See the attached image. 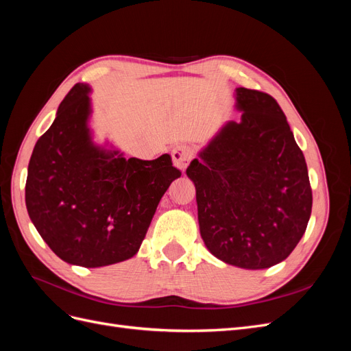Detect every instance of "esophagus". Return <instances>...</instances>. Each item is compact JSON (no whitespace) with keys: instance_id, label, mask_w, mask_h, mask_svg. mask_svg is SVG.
Here are the masks:
<instances>
[{"instance_id":"esophagus-1","label":"esophagus","mask_w":351,"mask_h":351,"mask_svg":"<svg viewBox=\"0 0 351 351\" xmlns=\"http://www.w3.org/2000/svg\"><path fill=\"white\" fill-rule=\"evenodd\" d=\"M171 156H173L174 165L177 168H180V169H184L189 165L190 159L195 156V151H193L192 146L182 143V145L174 146V149L171 152Z\"/></svg>"}]
</instances>
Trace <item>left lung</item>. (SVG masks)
<instances>
[{
    "mask_svg": "<svg viewBox=\"0 0 351 351\" xmlns=\"http://www.w3.org/2000/svg\"><path fill=\"white\" fill-rule=\"evenodd\" d=\"M240 121H230L193 159L200 236L222 262L265 269L303 237L312 189L303 152L271 95L236 89Z\"/></svg>",
    "mask_w": 351,
    "mask_h": 351,
    "instance_id": "1",
    "label": "left lung"
}]
</instances>
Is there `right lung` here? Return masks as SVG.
Instances as JSON below:
<instances>
[{
    "label": "right lung",
    "instance_id": "add662e5",
    "mask_svg": "<svg viewBox=\"0 0 351 351\" xmlns=\"http://www.w3.org/2000/svg\"><path fill=\"white\" fill-rule=\"evenodd\" d=\"M89 90L74 84L36 142L26 208L58 258L98 268L134 256L159 200L182 171L168 154L142 161L95 146L88 129Z\"/></svg>",
    "mask_w": 351,
    "mask_h": 351
}]
</instances>
